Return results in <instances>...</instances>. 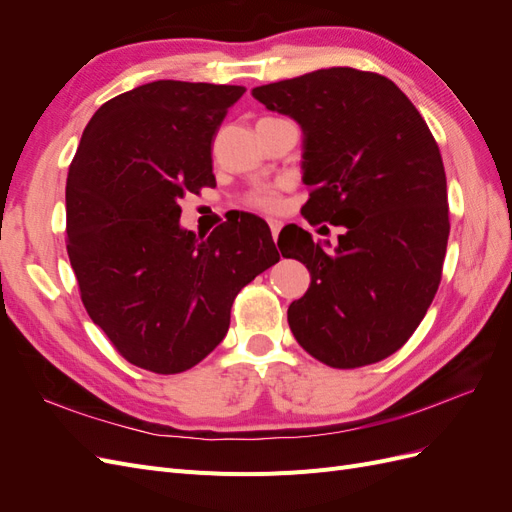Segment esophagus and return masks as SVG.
Here are the masks:
<instances>
[{"mask_svg":"<svg viewBox=\"0 0 512 512\" xmlns=\"http://www.w3.org/2000/svg\"><path fill=\"white\" fill-rule=\"evenodd\" d=\"M269 228H271V235H273V241H275L277 235H280V230H282V222L280 220H269Z\"/></svg>","mask_w":512,"mask_h":512,"instance_id":"34e87169","label":"esophagus"}]
</instances>
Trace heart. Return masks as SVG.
Segmentation results:
<instances>
[{
	"instance_id": "obj_1",
	"label": "heart",
	"mask_w": 512,
	"mask_h": 512,
	"mask_svg": "<svg viewBox=\"0 0 512 512\" xmlns=\"http://www.w3.org/2000/svg\"><path fill=\"white\" fill-rule=\"evenodd\" d=\"M245 203H247V207H252V209L273 211L277 207V203H280V198H277L275 185H271V188H258V190L247 194Z\"/></svg>"
}]
</instances>
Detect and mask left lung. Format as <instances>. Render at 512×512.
Segmentation results:
<instances>
[{
	"instance_id": "left-lung-1",
	"label": "left lung",
	"mask_w": 512,
	"mask_h": 512,
	"mask_svg": "<svg viewBox=\"0 0 512 512\" xmlns=\"http://www.w3.org/2000/svg\"><path fill=\"white\" fill-rule=\"evenodd\" d=\"M252 96L303 128L305 220L344 226L333 252L299 226L280 232L282 256L312 275L290 331L329 367L378 363L408 342L442 280L451 222L436 138L376 72L316 70Z\"/></svg>"
}]
</instances>
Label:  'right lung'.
Returning a JSON list of instances; mask_svg holds the SVG:
<instances>
[{"label":"right lung","mask_w":512,"mask_h":512,"mask_svg":"<svg viewBox=\"0 0 512 512\" xmlns=\"http://www.w3.org/2000/svg\"><path fill=\"white\" fill-rule=\"evenodd\" d=\"M241 85L153 81L89 119L66 183V247L89 318L153 374L218 346L243 286L280 260L265 220L239 213L196 237L179 200L213 188L211 143Z\"/></svg>","instance_id":"add662e5"}]
</instances>
